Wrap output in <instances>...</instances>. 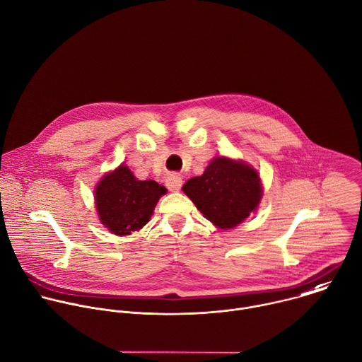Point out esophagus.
<instances>
[{"label": "esophagus", "instance_id": "obj_1", "mask_svg": "<svg viewBox=\"0 0 362 362\" xmlns=\"http://www.w3.org/2000/svg\"><path fill=\"white\" fill-rule=\"evenodd\" d=\"M166 186L170 192H177L182 187V177L179 175H169L166 177Z\"/></svg>", "mask_w": 362, "mask_h": 362}]
</instances>
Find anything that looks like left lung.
<instances>
[{"mask_svg": "<svg viewBox=\"0 0 362 362\" xmlns=\"http://www.w3.org/2000/svg\"><path fill=\"white\" fill-rule=\"evenodd\" d=\"M182 190L203 216L220 228H231L250 216L262 199L260 176L252 166L220 156Z\"/></svg>", "mask_w": 362, "mask_h": 362, "instance_id": "8db88e82", "label": "left lung"}]
</instances>
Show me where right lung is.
<instances>
[{
	"mask_svg": "<svg viewBox=\"0 0 362 362\" xmlns=\"http://www.w3.org/2000/svg\"><path fill=\"white\" fill-rule=\"evenodd\" d=\"M163 194L165 186L155 180H138L128 166L120 165L96 186L95 200L100 223L117 235H128L149 221Z\"/></svg>",
	"mask_w": 362,
	"mask_h": 362,
	"instance_id": "add662e5",
	"label": "right lung"
}]
</instances>
